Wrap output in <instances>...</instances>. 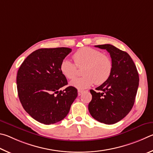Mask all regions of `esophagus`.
<instances>
[{
    "instance_id": "obj_1",
    "label": "esophagus",
    "mask_w": 153,
    "mask_h": 153,
    "mask_svg": "<svg viewBox=\"0 0 153 153\" xmlns=\"http://www.w3.org/2000/svg\"><path fill=\"white\" fill-rule=\"evenodd\" d=\"M82 93H83V91H82V90H78V95L79 96L81 95Z\"/></svg>"
}]
</instances>
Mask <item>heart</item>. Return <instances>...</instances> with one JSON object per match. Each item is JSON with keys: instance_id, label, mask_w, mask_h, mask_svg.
<instances>
[{"instance_id": "heart-1", "label": "heart", "mask_w": 153, "mask_h": 153, "mask_svg": "<svg viewBox=\"0 0 153 153\" xmlns=\"http://www.w3.org/2000/svg\"><path fill=\"white\" fill-rule=\"evenodd\" d=\"M74 61L64 59L60 64L61 73L66 79H73L76 77L78 68L83 67L82 77L71 82V85L79 89H83L95 83L100 85L105 82L110 77L113 62L110 57L102 54L100 51L89 47L79 49L72 56Z\"/></svg>"}]
</instances>
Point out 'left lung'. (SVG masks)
Listing matches in <instances>:
<instances>
[{
  "instance_id": "obj_1",
  "label": "left lung",
  "mask_w": 153,
  "mask_h": 153,
  "mask_svg": "<svg viewBox=\"0 0 153 153\" xmlns=\"http://www.w3.org/2000/svg\"><path fill=\"white\" fill-rule=\"evenodd\" d=\"M110 54L113 70L105 82L90 90L92 100L89 111L93 118L105 124H114L128 114L135 101L139 85L136 65L127 52L111 44L95 45Z\"/></svg>"
}]
</instances>
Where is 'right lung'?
<instances>
[{
  "instance_id": "1",
  "label": "right lung",
  "mask_w": 153,
  "mask_h": 153,
  "mask_svg": "<svg viewBox=\"0 0 153 153\" xmlns=\"http://www.w3.org/2000/svg\"><path fill=\"white\" fill-rule=\"evenodd\" d=\"M68 48H41L26 58L18 70L17 91L23 108L42 124L62 120L68 114L78 93L61 73L60 64L71 52Z\"/></svg>"
}]
</instances>
